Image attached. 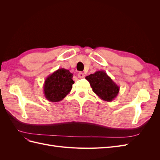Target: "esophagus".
Listing matches in <instances>:
<instances>
[{
  "label": "esophagus",
  "instance_id": "obj_1",
  "mask_svg": "<svg viewBox=\"0 0 160 160\" xmlns=\"http://www.w3.org/2000/svg\"><path fill=\"white\" fill-rule=\"evenodd\" d=\"M77 76H78L79 78H80V79H82V78H84V77H85V74L83 73V72H79V73L77 74Z\"/></svg>",
  "mask_w": 160,
  "mask_h": 160
}]
</instances>
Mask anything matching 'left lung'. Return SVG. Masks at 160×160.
Returning <instances> with one entry per match:
<instances>
[{
	"label": "left lung",
	"instance_id": "left-lung-1",
	"mask_svg": "<svg viewBox=\"0 0 160 160\" xmlns=\"http://www.w3.org/2000/svg\"><path fill=\"white\" fill-rule=\"evenodd\" d=\"M94 93L105 101L111 102L119 92V87L104 71H98L85 77Z\"/></svg>",
	"mask_w": 160,
	"mask_h": 160
}]
</instances>
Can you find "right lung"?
<instances>
[{
    "label": "right lung",
    "instance_id": "1",
    "mask_svg": "<svg viewBox=\"0 0 160 160\" xmlns=\"http://www.w3.org/2000/svg\"><path fill=\"white\" fill-rule=\"evenodd\" d=\"M72 76L69 70L63 68L57 69L48 76L43 85L45 98L51 102H59L63 99L75 83Z\"/></svg>",
    "mask_w": 160,
    "mask_h": 160
}]
</instances>
